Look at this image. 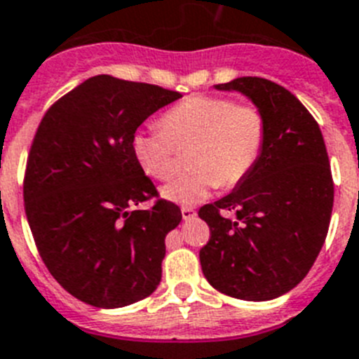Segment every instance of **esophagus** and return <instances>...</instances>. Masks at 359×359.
Returning a JSON list of instances; mask_svg holds the SVG:
<instances>
[{
	"label": "esophagus",
	"mask_w": 359,
	"mask_h": 359,
	"mask_svg": "<svg viewBox=\"0 0 359 359\" xmlns=\"http://www.w3.org/2000/svg\"><path fill=\"white\" fill-rule=\"evenodd\" d=\"M182 218L184 220H193V218L197 217V213H195V210L193 208H182Z\"/></svg>",
	"instance_id": "34e87169"
}]
</instances>
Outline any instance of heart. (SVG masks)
Here are the masks:
<instances>
[{"instance_id":"1","label":"heart","mask_w":359,"mask_h":359,"mask_svg":"<svg viewBox=\"0 0 359 359\" xmlns=\"http://www.w3.org/2000/svg\"><path fill=\"white\" fill-rule=\"evenodd\" d=\"M160 126L137 130L132 151L146 175L166 180L175 171L177 148L193 144L188 175L171 180L162 197L182 205L204 201L217 186L235 188L257 166L266 144L267 123L255 104L231 97L191 95L171 106Z\"/></svg>"}]
</instances>
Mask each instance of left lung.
Listing matches in <instances>:
<instances>
[{
  "instance_id": "8db88e82",
  "label": "left lung",
  "mask_w": 359,
  "mask_h": 359,
  "mask_svg": "<svg viewBox=\"0 0 359 359\" xmlns=\"http://www.w3.org/2000/svg\"><path fill=\"white\" fill-rule=\"evenodd\" d=\"M215 88L251 99L264 111L267 137L253 171L198 211L211 231L202 273L227 296L273 300L305 278L325 242L334 202L329 155L314 117L283 86L238 77ZM222 210H235L237 220Z\"/></svg>"
}]
</instances>
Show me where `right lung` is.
<instances>
[{
	"mask_svg": "<svg viewBox=\"0 0 359 359\" xmlns=\"http://www.w3.org/2000/svg\"><path fill=\"white\" fill-rule=\"evenodd\" d=\"M182 97L148 83L95 76L50 106L25 171V213L50 274L85 304L115 309L144 300L162 276L166 238L182 220L135 161L132 137Z\"/></svg>",
	"mask_w": 359,
	"mask_h": 359,
	"instance_id": "obj_1",
	"label": "right lung"
}]
</instances>
